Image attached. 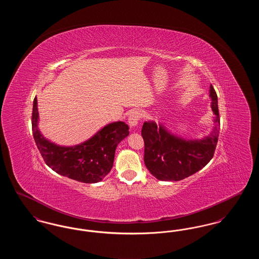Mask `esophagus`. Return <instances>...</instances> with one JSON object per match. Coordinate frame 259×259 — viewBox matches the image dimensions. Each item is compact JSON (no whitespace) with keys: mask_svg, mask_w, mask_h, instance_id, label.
Returning <instances> with one entry per match:
<instances>
[{"mask_svg":"<svg viewBox=\"0 0 259 259\" xmlns=\"http://www.w3.org/2000/svg\"><path fill=\"white\" fill-rule=\"evenodd\" d=\"M142 115H141V112L139 111H131V113L129 114V117H128V123L130 125V127H135L137 126L139 122H140V119H141Z\"/></svg>","mask_w":259,"mask_h":259,"instance_id":"34e87169","label":"esophagus"}]
</instances>
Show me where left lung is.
Returning <instances> with one entry per match:
<instances>
[{
    "instance_id": "8db88e82",
    "label": "left lung",
    "mask_w": 259,
    "mask_h": 259,
    "mask_svg": "<svg viewBox=\"0 0 259 259\" xmlns=\"http://www.w3.org/2000/svg\"><path fill=\"white\" fill-rule=\"evenodd\" d=\"M211 110L215 114V127L202 140H185L170 134L162 125L145 122L142 137L145 142L144 161L148 171L161 181H181L204 168L214 154L221 119L218 95L209 87Z\"/></svg>"
}]
</instances>
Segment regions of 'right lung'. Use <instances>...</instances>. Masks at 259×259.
<instances>
[{
    "instance_id": "right-lung-1",
    "label": "right lung",
    "mask_w": 259,
    "mask_h": 259,
    "mask_svg": "<svg viewBox=\"0 0 259 259\" xmlns=\"http://www.w3.org/2000/svg\"><path fill=\"white\" fill-rule=\"evenodd\" d=\"M37 118V97H35L32 131L41 157L53 171L84 184L98 183L110 172L115 148L129 135L128 125L118 121L105 126L83 144L71 148L59 147L39 133Z\"/></svg>"
}]
</instances>
